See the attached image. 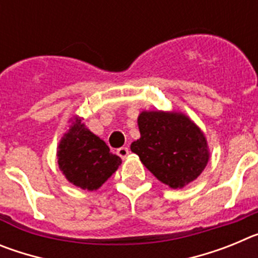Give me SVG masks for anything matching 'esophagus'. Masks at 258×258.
Segmentation results:
<instances>
[{
	"mask_svg": "<svg viewBox=\"0 0 258 258\" xmlns=\"http://www.w3.org/2000/svg\"><path fill=\"white\" fill-rule=\"evenodd\" d=\"M116 152H117V155L121 157V159H125V157L129 155V149H127V147H120V149H117Z\"/></svg>",
	"mask_w": 258,
	"mask_h": 258,
	"instance_id": "1",
	"label": "esophagus"
}]
</instances>
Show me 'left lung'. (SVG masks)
Here are the masks:
<instances>
[{
    "label": "left lung",
    "instance_id": "obj_1",
    "mask_svg": "<svg viewBox=\"0 0 258 258\" xmlns=\"http://www.w3.org/2000/svg\"><path fill=\"white\" fill-rule=\"evenodd\" d=\"M138 126L141 138L131 149L159 181L181 188L204 170L209 159L206 137L187 116L142 112Z\"/></svg>",
    "mask_w": 258,
    "mask_h": 258
}]
</instances>
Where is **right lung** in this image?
<instances>
[{"instance_id": "1", "label": "right lung", "mask_w": 258, "mask_h": 258, "mask_svg": "<svg viewBox=\"0 0 258 258\" xmlns=\"http://www.w3.org/2000/svg\"><path fill=\"white\" fill-rule=\"evenodd\" d=\"M58 164L66 178L84 190H97L116 172L121 159L76 118L59 143Z\"/></svg>"}]
</instances>
